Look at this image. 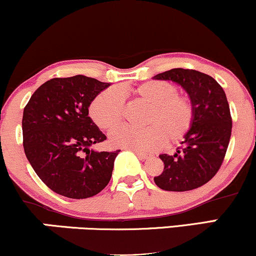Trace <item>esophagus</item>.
<instances>
[{"label":"esophagus","mask_w":256,"mask_h":256,"mask_svg":"<svg viewBox=\"0 0 256 256\" xmlns=\"http://www.w3.org/2000/svg\"><path fill=\"white\" fill-rule=\"evenodd\" d=\"M134 152H136V155L140 158H143V160H146V158H148L150 155L146 154V152H138V150H134Z\"/></svg>","instance_id":"obj_1"}]
</instances>
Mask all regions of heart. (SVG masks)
I'll return each mask as SVG.
<instances>
[{
  "label": "heart",
  "mask_w": 256,
  "mask_h": 256,
  "mask_svg": "<svg viewBox=\"0 0 256 256\" xmlns=\"http://www.w3.org/2000/svg\"><path fill=\"white\" fill-rule=\"evenodd\" d=\"M134 101L148 107L143 128L122 126L110 134V140L119 148L138 152L154 150L158 146H174L192 128L195 106L177 85L166 80L146 82L131 90ZM90 116L101 130H112L124 118V95L119 88L100 92L90 104Z\"/></svg>",
  "instance_id": "1"
}]
</instances>
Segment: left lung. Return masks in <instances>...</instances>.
Here are the masks:
<instances>
[{"label": "left lung", "instance_id": "left-lung-1", "mask_svg": "<svg viewBox=\"0 0 256 256\" xmlns=\"http://www.w3.org/2000/svg\"><path fill=\"white\" fill-rule=\"evenodd\" d=\"M184 88L195 106L190 131L174 155L161 154L164 171L155 184L167 192H189L210 182L224 161L232 130L230 106L216 79L195 70L173 68L154 77Z\"/></svg>", "mask_w": 256, "mask_h": 256}]
</instances>
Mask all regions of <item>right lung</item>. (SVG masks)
<instances>
[{"label":"right lung","instance_id":"1","mask_svg":"<svg viewBox=\"0 0 256 256\" xmlns=\"http://www.w3.org/2000/svg\"><path fill=\"white\" fill-rule=\"evenodd\" d=\"M110 85L82 74L52 78L25 106V155L40 180L58 195L88 198L110 183L120 150L89 149L107 138L91 120L89 107Z\"/></svg>","mask_w":256,"mask_h":256}]
</instances>
